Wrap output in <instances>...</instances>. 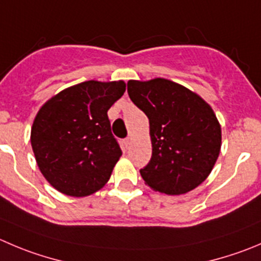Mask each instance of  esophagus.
I'll use <instances>...</instances> for the list:
<instances>
[{
  "mask_svg": "<svg viewBox=\"0 0 261 261\" xmlns=\"http://www.w3.org/2000/svg\"><path fill=\"white\" fill-rule=\"evenodd\" d=\"M124 146H125L126 148L130 147V146H132V138H125V140H124Z\"/></svg>",
  "mask_w": 261,
  "mask_h": 261,
  "instance_id": "34e87169",
  "label": "esophagus"
}]
</instances>
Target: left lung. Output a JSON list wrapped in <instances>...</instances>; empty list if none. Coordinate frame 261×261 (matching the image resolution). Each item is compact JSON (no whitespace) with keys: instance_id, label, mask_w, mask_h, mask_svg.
<instances>
[{"instance_id":"8db88e82","label":"left lung","mask_w":261,"mask_h":261,"mask_svg":"<svg viewBox=\"0 0 261 261\" xmlns=\"http://www.w3.org/2000/svg\"><path fill=\"white\" fill-rule=\"evenodd\" d=\"M128 95L147 115L152 156L140 170L146 185L183 195L209 177L222 146L212 106L182 84L164 78L129 81Z\"/></svg>"}]
</instances>
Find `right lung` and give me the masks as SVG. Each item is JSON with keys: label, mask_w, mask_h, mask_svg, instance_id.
I'll return each mask as SVG.
<instances>
[{"label": "right lung", "mask_w": 261, "mask_h": 261, "mask_svg": "<svg viewBox=\"0 0 261 261\" xmlns=\"http://www.w3.org/2000/svg\"><path fill=\"white\" fill-rule=\"evenodd\" d=\"M124 92L123 81H87L63 89L39 109L31 143L39 170L55 190L84 197L110 179L121 150L108 110Z\"/></svg>", "instance_id": "add662e5"}]
</instances>
